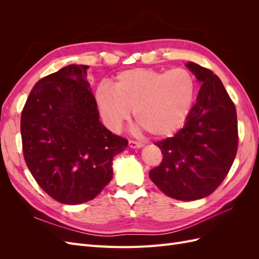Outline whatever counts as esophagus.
I'll list each match as a JSON object with an SVG mask.
<instances>
[{
	"mask_svg": "<svg viewBox=\"0 0 259 259\" xmlns=\"http://www.w3.org/2000/svg\"><path fill=\"white\" fill-rule=\"evenodd\" d=\"M128 146H130L131 148L138 149V148H142L144 145L138 143V142H135V140H130V142H128Z\"/></svg>",
	"mask_w": 259,
	"mask_h": 259,
	"instance_id": "obj_1",
	"label": "esophagus"
}]
</instances>
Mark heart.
I'll list each match as a JSON object with an SVG mask.
<instances>
[{
  "label": "heart",
  "mask_w": 259,
  "mask_h": 259,
  "mask_svg": "<svg viewBox=\"0 0 259 259\" xmlns=\"http://www.w3.org/2000/svg\"><path fill=\"white\" fill-rule=\"evenodd\" d=\"M194 79L184 68H137L115 76L113 88L100 84L96 104L107 126L119 131L131 119L156 138L173 135L186 122L194 98Z\"/></svg>",
  "instance_id": "1"
}]
</instances>
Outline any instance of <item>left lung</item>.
Segmentation results:
<instances>
[{
  "label": "left lung",
  "instance_id": "8db88e82",
  "mask_svg": "<svg viewBox=\"0 0 259 259\" xmlns=\"http://www.w3.org/2000/svg\"><path fill=\"white\" fill-rule=\"evenodd\" d=\"M186 67L202 84L185 126L173 137L154 143L163 154L149 171L168 197L193 201L213 193L226 178L238 150L236 106L219 77L194 62Z\"/></svg>",
  "mask_w": 259,
  "mask_h": 259
}]
</instances>
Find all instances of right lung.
I'll return each instance as SVG.
<instances>
[{
    "label": "right lung",
    "mask_w": 259,
    "mask_h": 259,
    "mask_svg": "<svg viewBox=\"0 0 259 259\" xmlns=\"http://www.w3.org/2000/svg\"><path fill=\"white\" fill-rule=\"evenodd\" d=\"M88 69L70 65L43 77L21 112L27 166L37 185L62 204L96 198L112 179L114 155L128 145L99 121Z\"/></svg>",
    "instance_id": "1"
}]
</instances>
